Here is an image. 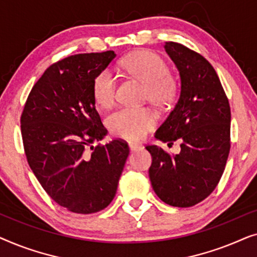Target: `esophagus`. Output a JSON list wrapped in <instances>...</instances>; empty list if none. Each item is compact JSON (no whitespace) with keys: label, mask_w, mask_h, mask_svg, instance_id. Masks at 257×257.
Segmentation results:
<instances>
[{"label":"esophagus","mask_w":257,"mask_h":257,"mask_svg":"<svg viewBox=\"0 0 257 257\" xmlns=\"http://www.w3.org/2000/svg\"><path fill=\"white\" fill-rule=\"evenodd\" d=\"M128 147H130V150H131V152H135V151H137V150H139L140 147V145H138V144H133V143H130L128 144Z\"/></svg>","instance_id":"1"}]
</instances>
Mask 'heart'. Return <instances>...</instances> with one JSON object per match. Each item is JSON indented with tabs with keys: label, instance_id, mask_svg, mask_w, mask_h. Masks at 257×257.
I'll use <instances>...</instances> for the list:
<instances>
[{
	"label": "heart",
	"instance_id": "b5f03b06",
	"mask_svg": "<svg viewBox=\"0 0 257 257\" xmlns=\"http://www.w3.org/2000/svg\"><path fill=\"white\" fill-rule=\"evenodd\" d=\"M130 75L145 84L144 97L156 105L170 104L177 93V86L170 77V70L164 59L149 50L130 55L122 61ZM117 93V79L111 70H103L92 84V94L101 107L113 104ZM107 127L114 136L127 140H140L157 124V115L147 107H122L106 119Z\"/></svg>",
	"mask_w": 257,
	"mask_h": 257
}]
</instances>
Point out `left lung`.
Here are the masks:
<instances>
[{"label": "left lung", "mask_w": 257, "mask_h": 257, "mask_svg": "<svg viewBox=\"0 0 257 257\" xmlns=\"http://www.w3.org/2000/svg\"><path fill=\"white\" fill-rule=\"evenodd\" d=\"M164 47L177 66L181 87L154 137L168 145L179 140L181 151L172 157L159 146H146L152 156L150 180L161 201L192 207L206 199L222 177L230 150V107L205 57L174 42Z\"/></svg>", "instance_id": "obj_1"}]
</instances>
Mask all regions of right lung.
I'll return each mask as SVG.
<instances>
[{
	"mask_svg": "<svg viewBox=\"0 0 257 257\" xmlns=\"http://www.w3.org/2000/svg\"><path fill=\"white\" fill-rule=\"evenodd\" d=\"M114 57V51L79 54L49 66L21 115L24 152L35 177L55 202L73 213H97L110 205L130 153L122 140L92 146L107 133L92 84Z\"/></svg>",
	"mask_w": 257,
	"mask_h": 257,
	"instance_id": "1",
	"label": "right lung"
}]
</instances>
